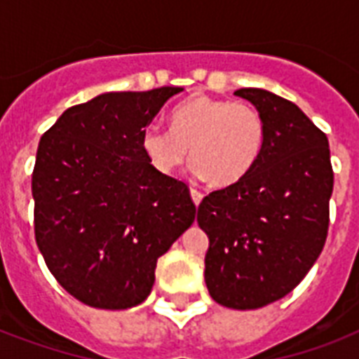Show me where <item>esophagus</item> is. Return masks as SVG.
<instances>
[{
    "label": "esophagus",
    "mask_w": 359,
    "mask_h": 359,
    "mask_svg": "<svg viewBox=\"0 0 359 359\" xmlns=\"http://www.w3.org/2000/svg\"><path fill=\"white\" fill-rule=\"evenodd\" d=\"M190 194H191V199H194V203H196V205H199V203L203 201L201 190H197V188H190Z\"/></svg>",
    "instance_id": "1"
}]
</instances>
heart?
<instances>
[{
    "mask_svg": "<svg viewBox=\"0 0 359 359\" xmlns=\"http://www.w3.org/2000/svg\"><path fill=\"white\" fill-rule=\"evenodd\" d=\"M264 143V119L251 104L194 97L171 111V128L151 124L141 134L147 162L173 175L191 152V171L214 186H231L255 165Z\"/></svg>",
    "mask_w": 359,
    "mask_h": 359,
    "instance_id": "b5f03b06",
    "label": "heart"
}]
</instances>
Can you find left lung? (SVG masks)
<instances>
[{"label": "left lung", "mask_w": 359, "mask_h": 359, "mask_svg": "<svg viewBox=\"0 0 359 359\" xmlns=\"http://www.w3.org/2000/svg\"><path fill=\"white\" fill-rule=\"evenodd\" d=\"M235 95L264 119L262 151L244 179L203 199L197 224L210 242V296L231 309H257L289 294L320 255L334 169L328 137L296 104L255 87Z\"/></svg>", "instance_id": "8db88e82"}]
</instances>
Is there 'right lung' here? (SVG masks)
Returning a JSON list of instances; mask_svg holds the SVG:
<instances>
[{
	"mask_svg": "<svg viewBox=\"0 0 359 359\" xmlns=\"http://www.w3.org/2000/svg\"><path fill=\"white\" fill-rule=\"evenodd\" d=\"M182 87L104 93L65 111L36 149L35 240L76 300L128 309L196 219L190 188L147 162L141 134Z\"/></svg>",
	"mask_w": 359,
	"mask_h": 359,
	"instance_id": "1",
	"label": "right lung"
}]
</instances>
